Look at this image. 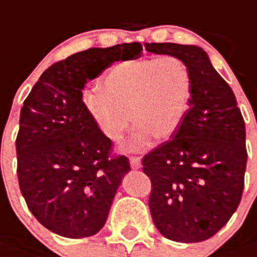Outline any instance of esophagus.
Listing matches in <instances>:
<instances>
[{"label":"esophagus","instance_id":"esophagus-1","mask_svg":"<svg viewBox=\"0 0 257 257\" xmlns=\"http://www.w3.org/2000/svg\"><path fill=\"white\" fill-rule=\"evenodd\" d=\"M129 163H131V167L133 170H139V168L142 167V160H140V158H137V156H131L129 158Z\"/></svg>","mask_w":257,"mask_h":257}]
</instances>
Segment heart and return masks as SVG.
<instances>
[{
  "label": "heart",
  "mask_w": 257,
  "mask_h": 257,
  "mask_svg": "<svg viewBox=\"0 0 257 257\" xmlns=\"http://www.w3.org/2000/svg\"><path fill=\"white\" fill-rule=\"evenodd\" d=\"M101 91L87 94V113L99 132L120 143L133 120L126 150H148L155 136L168 139L189 113L193 82L187 66L175 56L126 60L115 64L101 81Z\"/></svg>",
  "instance_id": "heart-1"
}]
</instances>
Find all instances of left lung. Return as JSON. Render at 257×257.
<instances>
[{
  "mask_svg": "<svg viewBox=\"0 0 257 257\" xmlns=\"http://www.w3.org/2000/svg\"><path fill=\"white\" fill-rule=\"evenodd\" d=\"M146 50L183 60L193 82L181 128L143 158L152 183V220L172 241H203L228 222L241 201L248 158L244 118L230 86L201 47L146 43Z\"/></svg>",
  "mask_w": 257,
  "mask_h": 257,
  "instance_id": "8db88e82",
  "label": "left lung"
}]
</instances>
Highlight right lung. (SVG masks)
I'll use <instances>...</instances> for the list:
<instances>
[{
	"label": "right lung",
	"instance_id": "1",
	"mask_svg": "<svg viewBox=\"0 0 257 257\" xmlns=\"http://www.w3.org/2000/svg\"><path fill=\"white\" fill-rule=\"evenodd\" d=\"M142 50L140 43H122L71 55L47 68L24 101L16 140L20 190L36 220L59 236L99 232L131 171L128 158L110 156L111 142L91 120L82 90Z\"/></svg>",
	"mask_w": 257,
	"mask_h": 257
}]
</instances>
